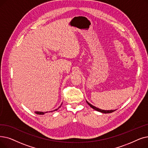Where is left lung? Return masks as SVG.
<instances>
[{
	"label": "left lung",
	"instance_id": "1",
	"mask_svg": "<svg viewBox=\"0 0 148 148\" xmlns=\"http://www.w3.org/2000/svg\"><path fill=\"white\" fill-rule=\"evenodd\" d=\"M86 103H87L90 106V107H91L92 109H94V110H95V111H97L99 112H102V113H105V114H106V113H111L114 111H115L116 110H101V109H99L98 108H96L95 106L92 105L91 103H89L88 101H86Z\"/></svg>",
	"mask_w": 148,
	"mask_h": 148
}]
</instances>
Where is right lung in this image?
I'll list each match as a JSON object with an SVG mask.
<instances>
[{
  "label": "right lung",
  "instance_id": "right-lung-1",
  "mask_svg": "<svg viewBox=\"0 0 148 148\" xmlns=\"http://www.w3.org/2000/svg\"><path fill=\"white\" fill-rule=\"evenodd\" d=\"M61 105H62V104H61ZM61 105L59 107V108L61 106ZM58 108V109H59ZM58 109H56V110H54V111H49V112H53V111H57V110H58ZM48 112H39V111H37V112H35V113L36 114H39V115H43V114H44L45 113H47Z\"/></svg>",
  "mask_w": 148,
  "mask_h": 148
}]
</instances>
